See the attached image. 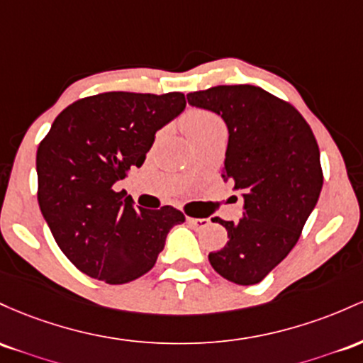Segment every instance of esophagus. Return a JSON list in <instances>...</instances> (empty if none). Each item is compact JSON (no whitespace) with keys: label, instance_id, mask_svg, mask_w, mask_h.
<instances>
[{"label":"esophagus","instance_id":"34e87169","mask_svg":"<svg viewBox=\"0 0 363 363\" xmlns=\"http://www.w3.org/2000/svg\"><path fill=\"white\" fill-rule=\"evenodd\" d=\"M189 225L194 228V230H202V228L209 226V219H202V218H189L186 219Z\"/></svg>","mask_w":363,"mask_h":363}]
</instances>
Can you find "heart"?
Here are the masks:
<instances>
[{"instance_id":"1","label":"heart","mask_w":363,"mask_h":363,"mask_svg":"<svg viewBox=\"0 0 363 363\" xmlns=\"http://www.w3.org/2000/svg\"><path fill=\"white\" fill-rule=\"evenodd\" d=\"M185 125L186 133L189 137L195 140V138H201L203 135H209V133L214 132H226L225 123L218 115L214 113L206 111V109H195V111H190L189 115L185 116Z\"/></svg>"}]
</instances>
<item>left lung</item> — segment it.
Masks as SVG:
<instances>
[{
  "instance_id": "8db88e82",
  "label": "left lung",
  "mask_w": 363,
  "mask_h": 363,
  "mask_svg": "<svg viewBox=\"0 0 363 363\" xmlns=\"http://www.w3.org/2000/svg\"><path fill=\"white\" fill-rule=\"evenodd\" d=\"M189 104L225 120L228 149L223 180L242 192L238 223L214 218L226 245L211 252L218 274L257 284L298 242L323 189L319 145L305 118L286 101L255 85H218L186 94Z\"/></svg>"
}]
</instances>
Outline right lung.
Masks as SVG:
<instances>
[{
    "mask_svg": "<svg viewBox=\"0 0 363 363\" xmlns=\"http://www.w3.org/2000/svg\"><path fill=\"white\" fill-rule=\"evenodd\" d=\"M185 94L103 92L75 101L39 144L38 201L68 260L94 279L123 284L156 264L182 211L133 207L115 183L140 168L154 135L185 109Z\"/></svg>",
    "mask_w": 363,
    "mask_h": 363,
    "instance_id": "add662e5",
    "label": "right lung"
}]
</instances>
